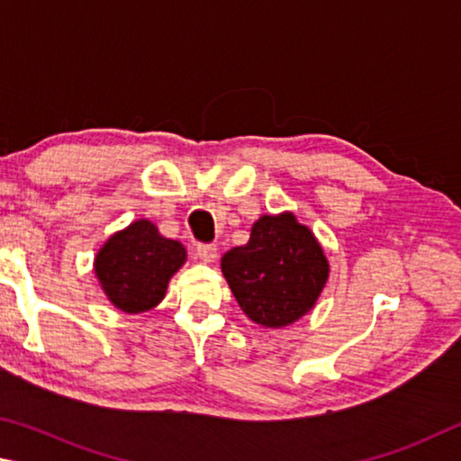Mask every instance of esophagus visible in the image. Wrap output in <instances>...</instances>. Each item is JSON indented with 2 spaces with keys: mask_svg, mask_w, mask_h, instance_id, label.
<instances>
[{
  "mask_svg": "<svg viewBox=\"0 0 461 461\" xmlns=\"http://www.w3.org/2000/svg\"><path fill=\"white\" fill-rule=\"evenodd\" d=\"M196 255L200 257L202 261L204 263H212L214 259H216V247L214 245H208V243H200L198 247H196Z\"/></svg>",
  "mask_w": 461,
  "mask_h": 461,
  "instance_id": "34e87169",
  "label": "esophagus"
}]
</instances>
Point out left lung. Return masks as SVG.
<instances>
[{
	"label": "left lung",
	"instance_id": "left-lung-1",
	"mask_svg": "<svg viewBox=\"0 0 461 461\" xmlns=\"http://www.w3.org/2000/svg\"><path fill=\"white\" fill-rule=\"evenodd\" d=\"M222 273L249 318L267 328L308 313L328 279L324 251L294 214L261 216L251 239L222 257Z\"/></svg>",
	"mask_w": 461,
	"mask_h": 461
}]
</instances>
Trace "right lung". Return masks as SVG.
<instances>
[{
    "label": "right lung",
    "mask_w": 461,
    "mask_h": 461,
    "mask_svg": "<svg viewBox=\"0 0 461 461\" xmlns=\"http://www.w3.org/2000/svg\"><path fill=\"white\" fill-rule=\"evenodd\" d=\"M185 261V249L164 239L149 221H135L113 235L96 255L95 271L109 300L127 313L164 300L167 281Z\"/></svg>",
    "instance_id": "add662e5"
}]
</instances>
